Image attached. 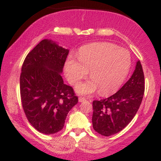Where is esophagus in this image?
I'll use <instances>...</instances> for the list:
<instances>
[{
  "label": "esophagus",
  "instance_id": "obj_1",
  "mask_svg": "<svg viewBox=\"0 0 161 161\" xmlns=\"http://www.w3.org/2000/svg\"><path fill=\"white\" fill-rule=\"evenodd\" d=\"M78 100L79 102H84V101L86 100V98L83 97H80L78 98Z\"/></svg>",
  "mask_w": 161,
  "mask_h": 161
}]
</instances>
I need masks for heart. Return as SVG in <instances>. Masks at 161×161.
Masks as SVG:
<instances>
[{"label": "heart", "mask_w": 161, "mask_h": 161, "mask_svg": "<svg viewBox=\"0 0 161 161\" xmlns=\"http://www.w3.org/2000/svg\"><path fill=\"white\" fill-rule=\"evenodd\" d=\"M78 60L68 58L64 71L69 82L75 84L85 78L89 70L92 79L76 86V91L81 94H91L98 89L102 95L113 94L127 78L132 64L128 50L111 42L83 46Z\"/></svg>", "instance_id": "obj_1"}]
</instances>
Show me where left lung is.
<instances>
[{
	"mask_svg": "<svg viewBox=\"0 0 161 161\" xmlns=\"http://www.w3.org/2000/svg\"><path fill=\"white\" fill-rule=\"evenodd\" d=\"M144 75L140 61L130 78L109 97L94 100L92 125L100 135L110 136L125 128L137 113L144 94Z\"/></svg>",
	"mask_w": 161,
	"mask_h": 161,
	"instance_id": "obj_1",
	"label": "left lung"
}]
</instances>
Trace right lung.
Segmentation results:
<instances>
[{"label": "right lung", "mask_w": 161, "mask_h": 161, "mask_svg": "<svg viewBox=\"0 0 161 161\" xmlns=\"http://www.w3.org/2000/svg\"><path fill=\"white\" fill-rule=\"evenodd\" d=\"M69 50L43 39L28 53L22 66L19 89L23 111L31 125L42 133L63 129L72 108L78 102L72 87L64 83Z\"/></svg>", "instance_id": "add662e5"}]
</instances>
